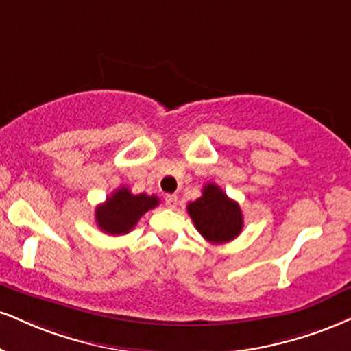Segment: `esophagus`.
Listing matches in <instances>:
<instances>
[{"instance_id": "1", "label": "esophagus", "mask_w": 351, "mask_h": 351, "mask_svg": "<svg viewBox=\"0 0 351 351\" xmlns=\"http://www.w3.org/2000/svg\"><path fill=\"white\" fill-rule=\"evenodd\" d=\"M165 204H167V208L175 209L176 204H178V196L176 194H167L165 196Z\"/></svg>"}]
</instances>
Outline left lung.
Listing matches in <instances>:
<instances>
[{
  "label": "left lung",
  "instance_id": "1",
  "mask_svg": "<svg viewBox=\"0 0 351 351\" xmlns=\"http://www.w3.org/2000/svg\"><path fill=\"white\" fill-rule=\"evenodd\" d=\"M186 209L194 227L210 243L230 242L243 229L240 206L214 183L206 184L202 196L189 202Z\"/></svg>",
  "mask_w": 351,
  "mask_h": 351
}]
</instances>
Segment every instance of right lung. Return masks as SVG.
I'll list each match as a JSON object with an SVG mask.
<instances>
[{"label":"right lung","mask_w":351,"mask_h":351,"mask_svg":"<svg viewBox=\"0 0 351 351\" xmlns=\"http://www.w3.org/2000/svg\"><path fill=\"white\" fill-rule=\"evenodd\" d=\"M158 206L157 196L147 194H132L130 189L121 186L108 197L104 204L96 208V223L109 235H124L137 226L147 210Z\"/></svg>","instance_id":"obj_1"}]
</instances>
